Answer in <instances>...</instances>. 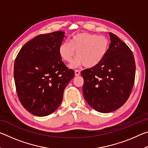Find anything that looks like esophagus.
Returning a JSON list of instances; mask_svg holds the SVG:
<instances>
[{
  "mask_svg": "<svg viewBox=\"0 0 148 148\" xmlns=\"http://www.w3.org/2000/svg\"><path fill=\"white\" fill-rule=\"evenodd\" d=\"M75 76H78L80 75V72L79 71H78V70H75Z\"/></svg>",
  "mask_w": 148,
  "mask_h": 148,
  "instance_id": "1",
  "label": "esophagus"
}]
</instances>
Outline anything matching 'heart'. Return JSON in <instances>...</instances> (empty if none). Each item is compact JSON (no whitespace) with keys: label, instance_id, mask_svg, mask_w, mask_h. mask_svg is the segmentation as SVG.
I'll list each match as a JSON object with an SVG mask.
<instances>
[{"label":"heart","instance_id":"b5f03b06","mask_svg":"<svg viewBox=\"0 0 148 148\" xmlns=\"http://www.w3.org/2000/svg\"><path fill=\"white\" fill-rule=\"evenodd\" d=\"M109 41L104 35L82 32L72 37L71 42H64L60 45L59 52L63 61L71 62L76 56L73 65L83 64L91 68L97 66L106 56Z\"/></svg>","mask_w":148,"mask_h":148}]
</instances>
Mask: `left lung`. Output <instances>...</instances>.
<instances>
[{
  "label": "left lung",
  "instance_id": "obj_1",
  "mask_svg": "<svg viewBox=\"0 0 148 148\" xmlns=\"http://www.w3.org/2000/svg\"><path fill=\"white\" fill-rule=\"evenodd\" d=\"M110 42L106 56L97 66L81 72L84 79L83 94L96 111L109 113L128 100L136 72L131 49L116 34L109 32Z\"/></svg>",
  "mask_w": 148,
  "mask_h": 148
}]
</instances>
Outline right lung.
Returning a JSON list of instances; mask_svg holds the SVG:
<instances>
[{"label": "right lung", "instance_id": "add662e5", "mask_svg": "<svg viewBox=\"0 0 148 148\" xmlns=\"http://www.w3.org/2000/svg\"><path fill=\"white\" fill-rule=\"evenodd\" d=\"M64 32L39 34L20 50L14 62V76L20 102L30 113L46 116L61 104L65 87L74 76L62 61L59 49Z\"/></svg>", "mask_w": 148, "mask_h": 148}]
</instances>
